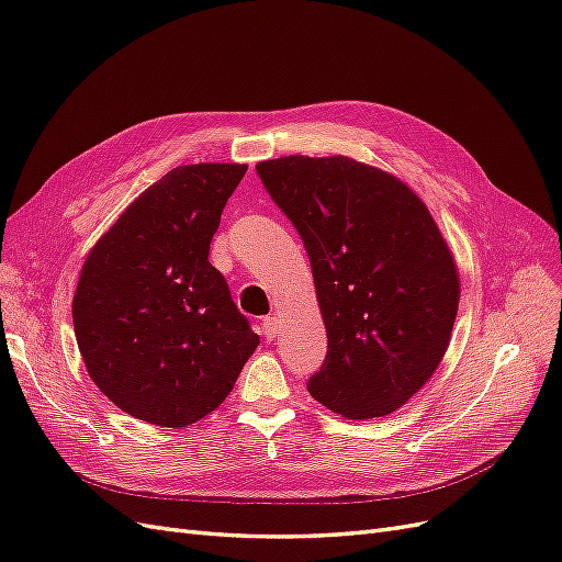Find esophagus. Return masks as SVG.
<instances>
[{
	"mask_svg": "<svg viewBox=\"0 0 562 562\" xmlns=\"http://www.w3.org/2000/svg\"><path fill=\"white\" fill-rule=\"evenodd\" d=\"M279 333V318L277 316H265L262 318V335L267 339H274Z\"/></svg>",
	"mask_w": 562,
	"mask_h": 562,
	"instance_id": "1",
	"label": "esophagus"
}]
</instances>
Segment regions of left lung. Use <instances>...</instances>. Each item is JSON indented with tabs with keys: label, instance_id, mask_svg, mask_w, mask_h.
<instances>
[{
	"label": "left lung",
	"instance_id": "1",
	"mask_svg": "<svg viewBox=\"0 0 562 562\" xmlns=\"http://www.w3.org/2000/svg\"><path fill=\"white\" fill-rule=\"evenodd\" d=\"M258 176L307 248L326 323L310 394L349 419L394 413L443 361L459 304L429 209L398 178L349 157L269 159Z\"/></svg>",
	"mask_w": 562,
	"mask_h": 562
}]
</instances>
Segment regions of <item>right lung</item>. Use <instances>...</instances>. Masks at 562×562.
I'll list each match as a JSON object with an SVG mask.
<instances>
[{
  "mask_svg": "<svg viewBox=\"0 0 562 562\" xmlns=\"http://www.w3.org/2000/svg\"><path fill=\"white\" fill-rule=\"evenodd\" d=\"M246 164L168 171L100 236L72 300L95 386L135 419L178 429L213 413L260 345L209 262Z\"/></svg>",
  "mask_w": 562,
  "mask_h": 562,
  "instance_id": "obj_1",
  "label": "right lung"
}]
</instances>
